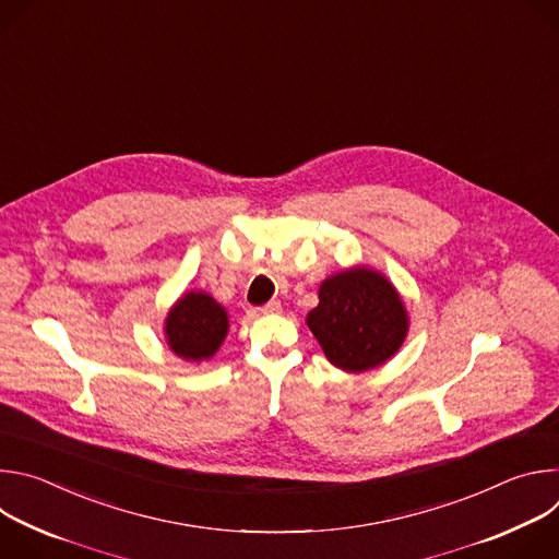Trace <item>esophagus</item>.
<instances>
[{"label": "esophagus", "mask_w": 559, "mask_h": 559, "mask_svg": "<svg viewBox=\"0 0 559 559\" xmlns=\"http://www.w3.org/2000/svg\"><path fill=\"white\" fill-rule=\"evenodd\" d=\"M254 311H257V313H276V311H281V302H278V300H270L267 305L257 307Z\"/></svg>", "instance_id": "1"}]
</instances>
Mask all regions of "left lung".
Here are the masks:
<instances>
[{"label": "left lung", "instance_id": "left-lung-1", "mask_svg": "<svg viewBox=\"0 0 559 559\" xmlns=\"http://www.w3.org/2000/svg\"><path fill=\"white\" fill-rule=\"evenodd\" d=\"M307 328L334 367L360 373L401 349L409 316L401 294L380 272L356 265L321 283Z\"/></svg>", "mask_w": 559, "mask_h": 559}]
</instances>
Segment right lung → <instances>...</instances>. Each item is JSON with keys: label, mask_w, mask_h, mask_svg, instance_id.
<instances>
[{"label": "right lung", "mask_w": 559, "mask_h": 559, "mask_svg": "<svg viewBox=\"0 0 559 559\" xmlns=\"http://www.w3.org/2000/svg\"><path fill=\"white\" fill-rule=\"evenodd\" d=\"M227 311L205 292L183 294L166 318L168 347L183 360L212 358L227 336Z\"/></svg>", "instance_id": "1"}]
</instances>
